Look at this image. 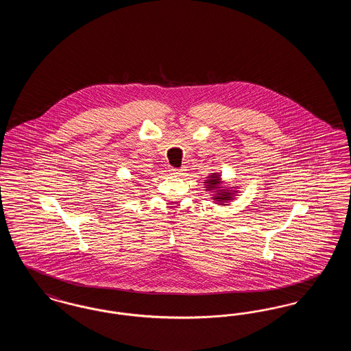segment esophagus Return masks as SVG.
Instances as JSON below:
<instances>
[{
    "instance_id": "34e87169",
    "label": "esophagus",
    "mask_w": 351,
    "mask_h": 351,
    "mask_svg": "<svg viewBox=\"0 0 351 351\" xmlns=\"http://www.w3.org/2000/svg\"><path fill=\"white\" fill-rule=\"evenodd\" d=\"M169 173L172 176H180L183 172H182V169H178V168H169Z\"/></svg>"
}]
</instances>
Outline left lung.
<instances>
[{"label":"left lung","instance_id":"left-lung-1","mask_svg":"<svg viewBox=\"0 0 351 351\" xmlns=\"http://www.w3.org/2000/svg\"><path fill=\"white\" fill-rule=\"evenodd\" d=\"M204 188L206 192L210 193L212 200L218 205H229L232 201L235 200L237 196H239V188L228 185L223 182L222 175L219 172L209 173L204 180Z\"/></svg>","mask_w":351,"mask_h":351}]
</instances>
